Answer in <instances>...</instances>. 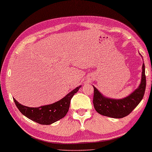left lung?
Wrapping results in <instances>:
<instances>
[{
  "mask_svg": "<svg viewBox=\"0 0 152 152\" xmlns=\"http://www.w3.org/2000/svg\"><path fill=\"white\" fill-rule=\"evenodd\" d=\"M93 88H94L93 105L97 113L102 115L113 118L125 117L138 105L144 96L145 88H146L145 64H142L140 85L134 92L124 98L113 99L105 97L94 86Z\"/></svg>",
  "mask_w": 152,
  "mask_h": 152,
  "instance_id": "obj_1",
  "label": "left lung"
}]
</instances>
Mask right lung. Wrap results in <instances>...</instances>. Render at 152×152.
<instances>
[{
	"label": "right lung",
	"instance_id": "1",
	"mask_svg": "<svg viewBox=\"0 0 152 152\" xmlns=\"http://www.w3.org/2000/svg\"><path fill=\"white\" fill-rule=\"evenodd\" d=\"M81 86H79L70 91L60 100L40 107H26L18 103L15 99H14V101L19 111L26 117L39 124L49 125L65 117L69 109L72 96L77 92Z\"/></svg>",
	"mask_w": 152,
	"mask_h": 152
}]
</instances>
